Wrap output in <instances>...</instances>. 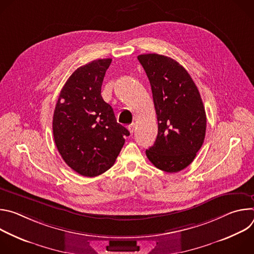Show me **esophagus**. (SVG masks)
I'll use <instances>...</instances> for the list:
<instances>
[{
    "label": "esophagus",
    "instance_id": "esophagus-1",
    "mask_svg": "<svg viewBox=\"0 0 254 254\" xmlns=\"http://www.w3.org/2000/svg\"><path fill=\"white\" fill-rule=\"evenodd\" d=\"M134 129H135V125L132 123V124H130V125L128 126V130H129V132L132 134L133 131H134Z\"/></svg>",
    "mask_w": 254,
    "mask_h": 254
}]
</instances>
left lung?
<instances>
[{"label":"left lung","mask_w":254,"mask_h":254,"mask_svg":"<svg viewBox=\"0 0 254 254\" xmlns=\"http://www.w3.org/2000/svg\"><path fill=\"white\" fill-rule=\"evenodd\" d=\"M137 59L150 80L158 120L156 141L146 155L156 168L180 172L194 161L204 142L206 114L201 95L176 60L156 53Z\"/></svg>","instance_id":"8db88e82"}]
</instances>
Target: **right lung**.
I'll return each mask as SVG.
<instances>
[{
	"mask_svg": "<svg viewBox=\"0 0 254 254\" xmlns=\"http://www.w3.org/2000/svg\"><path fill=\"white\" fill-rule=\"evenodd\" d=\"M111 58L77 68L62 87L53 116V135L65 163L79 175L98 176L112 168L129 131L118 124L101 96Z\"/></svg>",
	"mask_w": 254,
	"mask_h": 254,
	"instance_id": "obj_1",
	"label": "right lung"
}]
</instances>
